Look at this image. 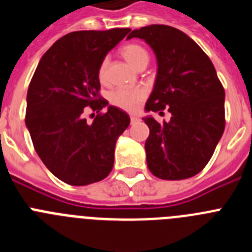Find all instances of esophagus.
<instances>
[{"label": "esophagus", "instance_id": "esophagus-1", "mask_svg": "<svg viewBox=\"0 0 252 252\" xmlns=\"http://www.w3.org/2000/svg\"><path fill=\"white\" fill-rule=\"evenodd\" d=\"M130 120H131V124H135V122L139 121L140 119H139V117H136V116H131Z\"/></svg>", "mask_w": 252, "mask_h": 252}]
</instances>
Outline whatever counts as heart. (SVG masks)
<instances>
[{
  "label": "heart",
  "mask_w": 252,
  "mask_h": 252,
  "mask_svg": "<svg viewBox=\"0 0 252 252\" xmlns=\"http://www.w3.org/2000/svg\"><path fill=\"white\" fill-rule=\"evenodd\" d=\"M121 54L128 63L136 69H144L149 64L150 55L144 46L139 44H127L121 49ZM108 74V59L104 58L98 65L97 75L101 83L107 81ZM146 97V92L144 88L135 87V88H117L112 91L108 95L111 104L119 107L125 111H135Z\"/></svg>",
  "instance_id": "b5f03b06"
}]
</instances>
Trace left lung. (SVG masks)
Here are the masks:
<instances>
[{"label":"left lung","mask_w":252,"mask_h":252,"mask_svg":"<svg viewBox=\"0 0 252 252\" xmlns=\"http://www.w3.org/2000/svg\"><path fill=\"white\" fill-rule=\"evenodd\" d=\"M144 39L158 59V74L145 110H168L170 121H144L149 170L164 180L198 174L212 158L224 131V90L212 62L183 31L166 25L133 30L127 39Z\"/></svg>","instance_id":"left-lung-1"}]
</instances>
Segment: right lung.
I'll list each match as a JSON object with an SVG mask.
<instances>
[{
	"label": "right lung",
	"instance_id": "obj_1",
	"mask_svg": "<svg viewBox=\"0 0 252 252\" xmlns=\"http://www.w3.org/2000/svg\"><path fill=\"white\" fill-rule=\"evenodd\" d=\"M131 29L74 31L60 37L40 59L29 84L25 124L46 168L70 186L104 179L115 146L130 117L99 95L98 65ZM97 112L90 125L84 112ZM93 115V113H92Z\"/></svg>",
	"mask_w": 252,
	"mask_h": 252
}]
</instances>
